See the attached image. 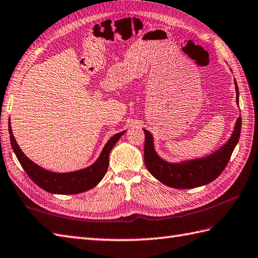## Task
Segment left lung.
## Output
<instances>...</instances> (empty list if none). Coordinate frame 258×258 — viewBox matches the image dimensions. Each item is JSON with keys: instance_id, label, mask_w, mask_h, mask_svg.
<instances>
[{"instance_id": "1", "label": "left lung", "mask_w": 258, "mask_h": 258, "mask_svg": "<svg viewBox=\"0 0 258 258\" xmlns=\"http://www.w3.org/2000/svg\"><path fill=\"white\" fill-rule=\"evenodd\" d=\"M236 103L238 104V87L236 81ZM242 118L239 116L231 139L217 152L210 156L196 160L183 161L180 164H170L161 159L154 149L153 136L148 131L145 133V146H144V159L148 171L158 179L160 182L171 188L191 189L207 184L218 178L224 170L231 155L234 151L241 135Z\"/></svg>"}]
</instances>
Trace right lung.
Wrapping results in <instances>:
<instances>
[{
  "label": "right lung",
  "instance_id": "right-lung-1",
  "mask_svg": "<svg viewBox=\"0 0 258 258\" xmlns=\"http://www.w3.org/2000/svg\"><path fill=\"white\" fill-rule=\"evenodd\" d=\"M10 124L11 123H9L11 145L23 169L26 171L28 177L38 187L44 189L47 192L57 195H76L85 192V191L95 187L102 180V178L104 177L107 171L111 149L124 134V132H121V133L112 136L109 142L106 143L98 160L93 165L88 167V168L74 172L57 173L41 168V167L34 164L31 159H28L25 156V154L21 151V148L17 145L13 133H12Z\"/></svg>",
  "mask_w": 258,
  "mask_h": 258
}]
</instances>
